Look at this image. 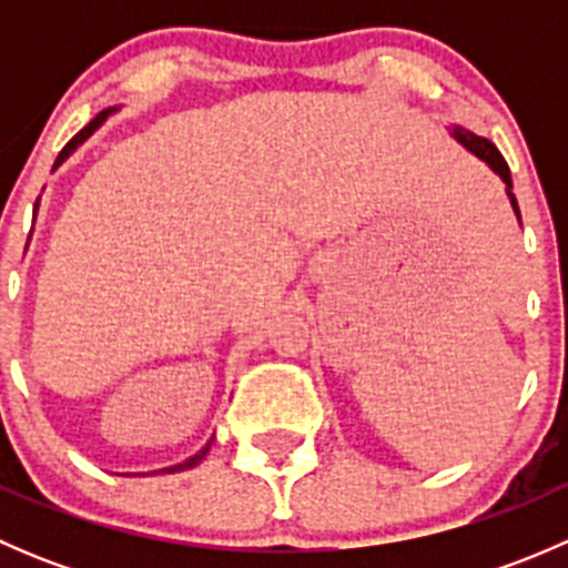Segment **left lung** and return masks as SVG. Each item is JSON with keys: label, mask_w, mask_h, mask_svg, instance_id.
Masks as SVG:
<instances>
[{"label": "left lung", "mask_w": 568, "mask_h": 568, "mask_svg": "<svg viewBox=\"0 0 568 568\" xmlns=\"http://www.w3.org/2000/svg\"><path fill=\"white\" fill-rule=\"evenodd\" d=\"M450 134H454V140L459 142V145L467 148V151L473 153V156H478L480 162L489 164V168L503 178V183H506V194H508V200H511V209H514V214H517V220H519V205H517V197H514L511 170H508V164H506V159H503V153L497 151V148L491 145V142L486 140V136L473 134V131L462 129V125H454V129H450Z\"/></svg>", "instance_id": "obj_1"}]
</instances>
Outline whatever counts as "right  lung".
<instances>
[{"label": "right lung", "mask_w": 568, "mask_h": 568, "mask_svg": "<svg viewBox=\"0 0 568 568\" xmlns=\"http://www.w3.org/2000/svg\"><path fill=\"white\" fill-rule=\"evenodd\" d=\"M112 112H118V109H104V112H99V114H95V118H93V120H90V123H88V125H84V129H82V131H79V134H77V136H73V140H71V142H68V145H65V148H62V151H60V156H57V162H54V168H60V164H62V162H65V159H68V156H71V153H73V151H77V148H79V145H82V142H84V140H90V136H93V131H99V129H101V125H104V120H106V118H109V114H112ZM36 211H38V203H36ZM211 443H214V439H209V443H205V448H203V450H200V454L189 456V459H186V462H181V464H173V467H164V469H159V473H183V469H192V467H197V464H200V462H203V456H205V454H209Z\"/></svg>", "instance_id": "1"}]
</instances>
